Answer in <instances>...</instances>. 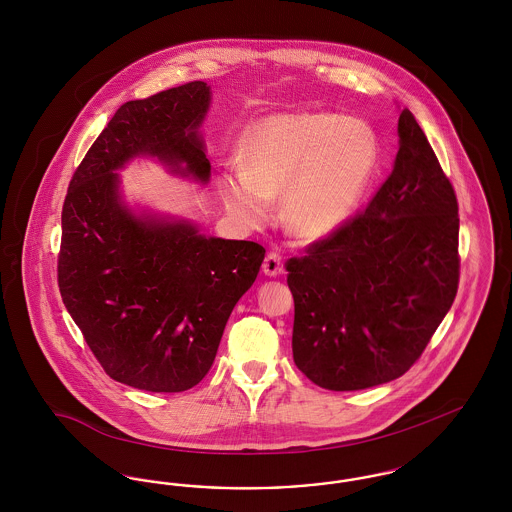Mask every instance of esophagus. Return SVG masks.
<instances>
[{
    "instance_id": "obj_1",
    "label": "esophagus",
    "mask_w": 512,
    "mask_h": 512,
    "mask_svg": "<svg viewBox=\"0 0 512 512\" xmlns=\"http://www.w3.org/2000/svg\"><path fill=\"white\" fill-rule=\"evenodd\" d=\"M282 270H284V259H282V255H280L278 251H270L267 257H265L263 272H265L267 276H278V274H282Z\"/></svg>"
}]
</instances>
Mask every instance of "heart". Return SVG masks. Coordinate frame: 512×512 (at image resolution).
Instances as JSON below:
<instances>
[{
  "label": "heart",
  "mask_w": 512,
  "mask_h": 512,
  "mask_svg": "<svg viewBox=\"0 0 512 512\" xmlns=\"http://www.w3.org/2000/svg\"><path fill=\"white\" fill-rule=\"evenodd\" d=\"M242 172L224 184V203L251 226L282 220L301 240L338 232L357 211L376 167V142L365 124L330 113H290L259 122L242 146Z\"/></svg>",
  "instance_id": "1"
}]
</instances>
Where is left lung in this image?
I'll return each mask as SVG.
<instances>
[{
	"label": "left lung",
	"mask_w": 512,
	"mask_h": 512,
	"mask_svg": "<svg viewBox=\"0 0 512 512\" xmlns=\"http://www.w3.org/2000/svg\"><path fill=\"white\" fill-rule=\"evenodd\" d=\"M386 182L338 232L286 263L295 366L320 388L365 390L420 359L461 276L459 203L413 113Z\"/></svg>",
	"instance_id": "obj_1"
}]
</instances>
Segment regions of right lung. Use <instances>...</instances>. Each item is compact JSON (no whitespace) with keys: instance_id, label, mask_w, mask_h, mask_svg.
<instances>
[{"instance_id":"1","label":"right lung","mask_w":512,"mask_h":512,"mask_svg":"<svg viewBox=\"0 0 512 512\" xmlns=\"http://www.w3.org/2000/svg\"><path fill=\"white\" fill-rule=\"evenodd\" d=\"M209 99V86L194 80L126 101L76 167L63 203V303L103 370L138 390L178 393L205 378L265 259L263 245L138 219L119 201L113 171L142 153L209 180L197 136Z\"/></svg>"}]
</instances>
